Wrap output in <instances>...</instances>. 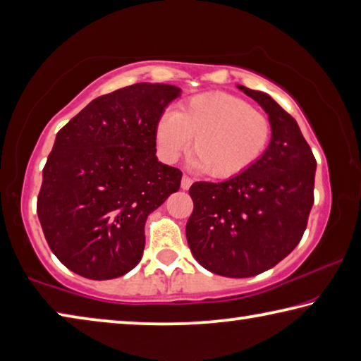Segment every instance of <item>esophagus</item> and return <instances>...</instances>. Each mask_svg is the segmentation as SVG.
Here are the masks:
<instances>
[{
  "label": "esophagus",
  "instance_id": "esophagus-1",
  "mask_svg": "<svg viewBox=\"0 0 361 361\" xmlns=\"http://www.w3.org/2000/svg\"><path fill=\"white\" fill-rule=\"evenodd\" d=\"M192 178L191 176H188V175H183V178H181V188L183 189H189L191 188V185H192Z\"/></svg>",
  "mask_w": 361,
  "mask_h": 361
}]
</instances>
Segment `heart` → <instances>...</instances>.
I'll return each instance as SVG.
<instances>
[{
  "label": "heart",
  "mask_w": 361,
  "mask_h": 361,
  "mask_svg": "<svg viewBox=\"0 0 361 361\" xmlns=\"http://www.w3.org/2000/svg\"><path fill=\"white\" fill-rule=\"evenodd\" d=\"M272 135V122L240 97L212 92L183 102L157 119L154 137L167 161L178 159L192 138V164L213 178H232L256 164Z\"/></svg>",
  "instance_id": "1"
}]
</instances>
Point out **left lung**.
Listing matches in <instances>:
<instances>
[{"label": "left lung", "mask_w": 361, "mask_h": 361, "mask_svg": "<svg viewBox=\"0 0 361 361\" xmlns=\"http://www.w3.org/2000/svg\"><path fill=\"white\" fill-rule=\"evenodd\" d=\"M272 122L267 149L245 172L189 188L186 239L207 271L245 279L267 271L301 240L314 205L317 161L295 118L259 90L237 85Z\"/></svg>", "instance_id": "1"}]
</instances>
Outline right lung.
<instances>
[{
	"instance_id": "1",
	"label": "right lung",
	"mask_w": 361,
	"mask_h": 361,
	"mask_svg": "<svg viewBox=\"0 0 361 361\" xmlns=\"http://www.w3.org/2000/svg\"><path fill=\"white\" fill-rule=\"evenodd\" d=\"M181 89L138 82L102 95L59 130L42 169L38 218L59 261L92 280L121 277L143 256L145 223L180 189L156 157V124Z\"/></svg>"
}]
</instances>
